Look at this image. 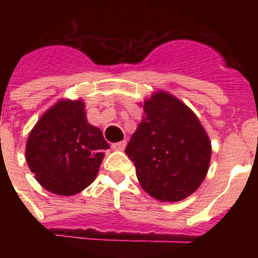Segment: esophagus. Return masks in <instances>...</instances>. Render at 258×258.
I'll return each instance as SVG.
<instances>
[{"mask_svg": "<svg viewBox=\"0 0 258 258\" xmlns=\"http://www.w3.org/2000/svg\"><path fill=\"white\" fill-rule=\"evenodd\" d=\"M125 146H126V142H125V141H121V142L113 143L112 149L115 150V151H122V150L125 149Z\"/></svg>", "mask_w": 258, "mask_h": 258, "instance_id": "1", "label": "esophagus"}]
</instances>
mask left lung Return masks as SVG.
<instances>
[{"mask_svg":"<svg viewBox=\"0 0 258 258\" xmlns=\"http://www.w3.org/2000/svg\"><path fill=\"white\" fill-rule=\"evenodd\" d=\"M142 121L125 152L146 192L160 202L186 199L206 178L212 145L192 109L178 98L157 90L143 103Z\"/></svg>","mask_w":258,"mask_h":258,"instance_id":"left-lung-1","label":"left lung"}]
</instances>
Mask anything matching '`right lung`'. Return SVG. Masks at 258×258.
Listing matches in <instances>:
<instances>
[{
  "label": "right lung",
  "mask_w": 258,
  "mask_h": 258,
  "mask_svg": "<svg viewBox=\"0 0 258 258\" xmlns=\"http://www.w3.org/2000/svg\"><path fill=\"white\" fill-rule=\"evenodd\" d=\"M106 149L101 129L88 122L83 99L63 98L32 127L26 160L45 190L72 197L97 178Z\"/></svg>",
  "instance_id": "obj_1"
}]
</instances>
